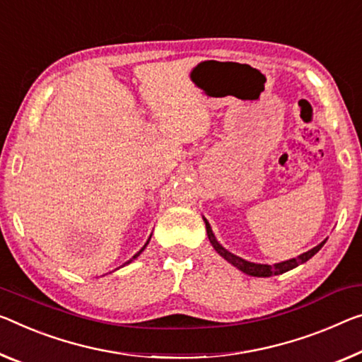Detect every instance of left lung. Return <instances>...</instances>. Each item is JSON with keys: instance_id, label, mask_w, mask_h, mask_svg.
Segmentation results:
<instances>
[{"instance_id": "left-lung-1", "label": "left lung", "mask_w": 362, "mask_h": 362, "mask_svg": "<svg viewBox=\"0 0 362 362\" xmlns=\"http://www.w3.org/2000/svg\"><path fill=\"white\" fill-rule=\"evenodd\" d=\"M205 226H207V236H209L210 244H212L215 251L218 252L225 260H228V262L235 265L236 269H239V270L244 272V274H247V275H252V276H272V275L285 274V272L294 269V267H298L299 264H304L305 260H309L310 257H313L314 254L319 252L320 247L325 244V241H322V243L319 244V246H315L314 249H310V251L301 254V255H299V257L285 260V262H280V264H275V265L254 264V262H247V260L238 257V255H235V254L228 252L226 249L221 247V244H218V241H216V239H215L214 233H212V228H210L207 220H205Z\"/></svg>"}]
</instances>
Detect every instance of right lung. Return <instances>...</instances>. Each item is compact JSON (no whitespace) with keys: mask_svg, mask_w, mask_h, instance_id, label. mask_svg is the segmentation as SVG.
I'll return each mask as SVG.
<instances>
[{"mask_svg":"<svg viewBox=\"0 0 362 362\" xmlns=\"http://www.w3.org/2000/svg\"><path fill=\"white\" fill-rule=\"evenodd\" d=\"M148 239H150V238H148ZM147 244H148V241H147V243H146V246H147ZM146 246H144V247H142V249H141V251H139V252H137V254H136V255H134V257H132V259H129V260H127V262H126V264H129V262H132V260H134V259H136V257H137V255H139V254H141V252H142V251H144V249H146Z\"/></svg>","mask_w":362,"mask_h":362,"instance_id":"obj_1","label":"right lung"}]
</instances>
